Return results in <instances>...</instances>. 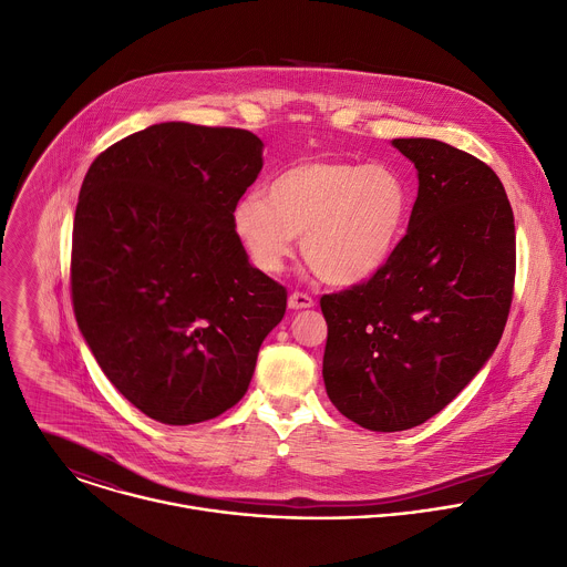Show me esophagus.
I'll list each match as a JSON object with an SVG mask.
<instances>
[{
	"mask_svg": "<svg viewBox=\"0 0 567 567\" xmlns=\"http://www.w3.org/2000/svg\"><path fill=\"white\" fill-rule=\"evenodd\" d=\"M312 306H315L312 297H308L303 292H292L288 297V308H292V310H306V308H312Z\"/></svg>",
	"mask_w": 567,
	"mask_h": 567,
	"instance_id": "34e87169",
	"label": "esophagus"
}]
</instances>
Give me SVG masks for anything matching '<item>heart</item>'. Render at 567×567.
I'll return each instance as SVG.
<instances>
[{
  "mask_svg": "<svg viewBox=\"0 0 567 567\" xmlns=\"http://www.w3.org/2000/svg\"><path fill=\"white\" fill-rule=\"evenodd\" d=\"M411 214V187L386 163L312 158L281 172L233 209V228L255 268L284 270L292 239L330 286H355L384 268Z\"/></svg>",
  "mask_w": 567,
  "mask_h": 567,
  "instance_id": "obj_1",
  "label": "heart"
}]
</instances>
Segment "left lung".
<instances>
[{
	"instance_id": "left-lung-1",
	"label": "left lung",
	"mask_w": 567,
	"mask_h": 567,
	"mask_svg": "<svg viewBox=\"0 0 567 567\" xmlns=\"http://www.w3.org/2000/svg\"><path fill=\"white\" fill-rule=\"evenodd\" d=\"M417 169L409 230L380 272L321 297L323 384L337 411L371 431L440 413L485 367L507 323L514 212L476 156L433 138H395Z\"/></svg>"
}]
</instances>
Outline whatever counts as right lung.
I'll return each mask as SVG.
<instances>
[{
  "mask_svg": "<svg viewBox=\"0 0 567 567\" xmlns=\"http://www.w3.org/2000/svg\"><path fill=\"white\" fill-rule=\"evenodd\" d=\"M261 154L246 130L161 123L104 150L82 181L73 312L109 382L163 424L235 406L284 319L286 288L233 228Z\"/></svg>",
  "mask_w": 567,
  "mask_h": 567,
  "instance_id": "obj_1",
  "label": "right lung"
}]
</instances>
